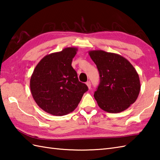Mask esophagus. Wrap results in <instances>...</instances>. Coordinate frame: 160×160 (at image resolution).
<instances>
[{"instance_id":"34e87169","label":"esophagus","mask_w":160,"mask_h":160,"mask_svg":"<svg viewBox=\"0 0 160 160\" xmlns=\"http://www.w3.org/2000/svg\"><path fill=\"white\" fill-rule=\"evenodd\" d=\"M86 84L87 85L88 88H89V89H91V82H90V81H87V82H86Z\"/></svg>"}]
</instances>
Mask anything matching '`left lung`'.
Instances as JSON below:
<instances>
[{"label": "left lung", "instance_id": "left-lung-1", "mask_svg": "<svg viewBox=\"0 0 160 160\" xmlns=\"http://www.w3.org/2000/svg\"><path fill=\"white\" fill-rule=\"evenodd\" d=\"M96 64L100 82L94 98L108 113H120L136 101L140 91L139 75L131 62L119 54L102 50L89 51Z\"/></svg>", "mask_w": 160, "mask_h": 160}]
</instances>
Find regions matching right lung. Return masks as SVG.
<instances>
[{
	"mask_svg": "<svg viewBox=\"0 0 160 160\" xmlns=\"http://www.w3.org/2000/svg\"><path fill=\"white\" fill-rule=\"evenodd\" d=\"M78 49L67 47L47 55L33 70L30 89L36 104L51 115L62 116L73 111L88 91L71 66Z\"/></svg>",
	"mask_w": 160,
	"mask_h": 160,
	"instance_id": "right-lung-1",
	"label": "right lung"
}]
</instances>
